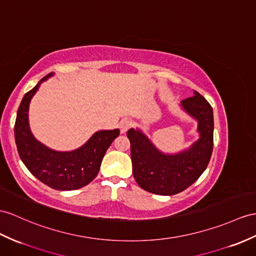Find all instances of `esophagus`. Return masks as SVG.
<instances>
[{
	"label": "esophagus",
	"mask_w": 256,
	"mask_h": 256,
	"mask_svg": "<svg viewBox=\"0 0 256 256\" xmlns=\"http://www.w3.org/2000/svg\"><path fill=\"white\" fill-rule=\"evenodd\" d=\"M132 127V122L128 120H122L120 122V132L124 134L127 132V130Z\"/></svg>",
	"instance_id": "34e87169"
}]
</instances>
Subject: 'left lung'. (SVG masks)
Here are the masks:
<instances>
[{
    "mask_svg": "<svg viewBox=\"0 0 256 256\" xmlns=\"http://www.w3.org/2000/svg\"><path fill=\"white\" fill-rule=\"evenodd\" d=\"M186 113L198 122L200 139L179 154L160 152L140 130L129 129L134 177L143 190L160 196H174L194 184L206 170L213 152L214 117L210 104L198 92L182 101Z\"/></svg>",
    "mask_w": 256,
    "mask_h": 256,
    "instance_id": "left-lung-1",
    "label": "left lung"
}]
</instances>
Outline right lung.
Masks as SVG:
<instances>
[{"label":"right lung","mask_w":256,"mask_h":256,"mask_svg":"<svg viewBox=\"0 0 256 256\" xmlns=\"http://www.w3.org/2000/svg\"><path fill=\"white\" fill-rule=\"evenodd\" d=\"M50 76L43 77L24 96L15 122V142L24 164L36 179L55 190H76L96 177L104 154L120 136V130L98 132L84 146L72 152L53 151L36 141L29 129V103L42 81Z\"/></svg>","instance_id":"1"}]
</instances>
